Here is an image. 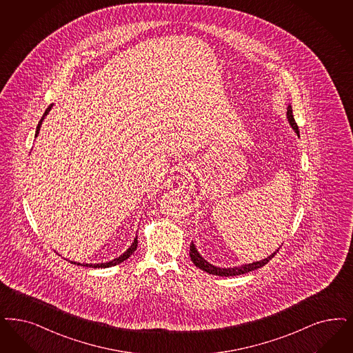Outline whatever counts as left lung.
I'll return each mask as SVG.
<instances>
[{"label":"left lung","mask_w":353,"mask_h":353,"mask_svg":"<svg viewBox=\"0 0 353 353\" xmlns=\"http://www.w3.org/2000/svg\"><path fill=\"white\" fill-rule=\"evenodd\" d=\"M287 119H288V122H290L292 129L294 130V133L300 137L299 126H297V123H296L294 119H293V112H292L291 105H288V108H287ZM276 252H279V248L272 254H270L268 258H265L262 261H256V262H253V263H246V265L234 266V268H218V266L211 265L210 262H207L206 259L198 253V250H196V248H195V245L193 243H190L189 254H190V258H192V261H193L195 266L201 268V270H203V271H206L207 274L216 275V276H237V275H243V274H246V272L254 271L256 268H263L268 262H270V259L276 254Z\"/></svg>","instance_id":"left-lung-1"}]
</instances>
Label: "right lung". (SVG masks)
I'll return each mask as SVG.
<instances>
[{"label": "right lung", "instance_id": "add662e5", "mask_svg": "<svg viewBox=\"0 0 353 353\" xmlns=\"http://www.w3.org/2000/svg\"><path fill=\"white\" fill-rule=\"evenodd\" d=\"M52 107H53V104H50L48 108L44 112V114H43V117H41V120L39 121L37 126V133H35V138L37 137V134L40 132V126H41V123L44 121V119H46V116L48 114L49 110H52ZM137 237L138 236H135V239H134L133 243L129 246V249L126 250V252H123L121 256H117V258H114V259H112V261H108V262H101V263H79V262H70V263H74V265H78V266H85V268H112V266H116V265H119V263H121L123 261H126L129 256L133 254L134 252H135V249H137V246H138V240H137Z\"/></svg>", "mask_w": 353, "mask_h": 353}]
</instances>
